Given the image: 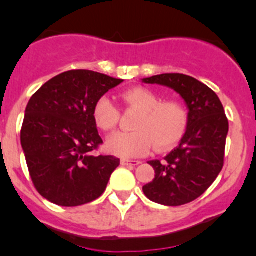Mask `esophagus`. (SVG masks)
I'll return each mask as SVG.
<instances>
[{"label":"esophagus","mask_w":256,"mask_h":256,"mask_svg":"<svg viewBox=\"0 0 256 256\" xmlns=\"http://www.w3.org/2000/svg\"><path fill=\"white\" fill-rule=\"evenodd\" d=\"M141 164V162L138 160H126L123 159L122 160V165H130V166H137V165Z\"/></svg>","instance_id":"esophagus-1"}]
</instances>
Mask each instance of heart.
I'll list each match as a JSON object with an SVG mask.
<instances>
[{
  "mask_svg": "<svg viewBox=\"0 0 256 256\" xmlns=\"http://www.w3.org/2000/svg\"><path fill=\"white\" fill-rule=\"evenodd\" d=\"M124 102L140 115L133 123V132H116L106 140L108 152L124 159L144 155L155 148L166 151L177 146L188 130V110L182 101L166 100L144 87L130 88L123 94ZM94 119L102 130H112L120 119V112L110 100L102 96L94 106Z\"/></svg>",
  "mask_w": 256,
  "mask_h": 256,
  "instance_id": "b5f03b06",
  "label": "heart"
}]
</instances>
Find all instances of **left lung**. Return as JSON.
<instances>
[{
  "mask_svg": "<svg viewBox=\"0 0 256 256\" xmlns=\"http://www.w3.org/2000/svg\"><path fill=\"white\" fill-rule=\"evenodd\" d=\"M180 94L188 108V130L180 146L164 160H151L152 182L144 186L148 200L180 206L200 198L216 180L224 164L228 119L219 97L208 86L190 76L160 74L142 79Z\"/></svg>",
  "mask_w": 256,
  "mask_h": 256,
  "instance_id": "left-lung-1",
  "label": "left lung"
}]
</instances>
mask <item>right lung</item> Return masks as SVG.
Listing matches in <instances>:
<instances>
[{"label":"right lung","instance_id":"1","mask_svg":"<svg viewBox=\"0 0 256 256\" xmlns=\"http://www.w3.org/2000/svg\"><path fill=\"white\" fill-rule=\"evenodd\" d=\"M123 82L92 70H69L30 97L20 141L40 195L60 206H79L104 194L120 160L94 155L101 140L94 106Z\"/></svg>","mask_w":256,"mask_h":256}]
</instances>
